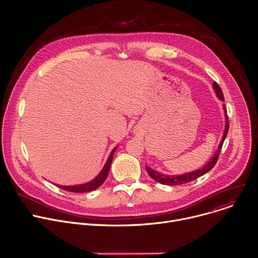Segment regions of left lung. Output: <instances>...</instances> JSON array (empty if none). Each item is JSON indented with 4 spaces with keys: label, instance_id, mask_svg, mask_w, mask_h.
Here are the masks:
<instances>
[{
    "label": "left lung",
    "instance_id": "obj_1",
    "mask_svg": "<svg viewBox=\"0 0 258 258\" xmlns=\"http://www.w3.org/2000/svg\"><path fill=\"white\" fill-rule=\"evenodd\" d=\"M213 90L215 91V94L217 96V98L220 100V101H225L224 99V95H223V92L222 90H220L219 86L214 82L213 83ZM224 111H225V116H226V126H225V131H224V135H223V139L222 141H220L218 147H217V150L216 152L214 153V155L212 156V158L208 161V163H206L202 168L200 169H197V170H194V171H191V172H187V173H183V174H179V175H166V174H163L159 171H156L154 169H152L151 167L149 166H146V169H147V172H148V174L156 181L162 183V185H168V186H175V185H181V183H185V182H189L191 180H194L198 177H200L201 175L205 174L206 172H208L210 169H212V167L215 165L216 161H217V158H218V155L220 153V150H222V147H223V144L225 142V139L228 135V132H229V118H228V114H227V109L224 105Z\"/></svg>",
    "mask_w": 258,
    "mask_h": 258
}]
</instances>
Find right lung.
<instances>
[{"mask_svg": "<svg viewBox=\"0 0 258 258\" xmlns=\"http://www.w3.org/2000/svg\"><path fill=\"white\" fill-rule=\"evenodd\" d=\"M116 148H117V146L115 147V148H113V150L111 151V153H110L104 167L102 168L100 173L94 179H92L88 182H85V183H83V185H75V186L56 185V186L63 189V190H66V191H69V192H75V193H87V192H91V191H94V190L98 189L102 185V183L105 181V179L108 175V172H109L110 166H111V162H112L113 155H114V152H115Z\"/></svg>", "mask_w": 258, "mask_h": 258, "instance_id": "right-lung-1", "label": "right lung"}]
</instances>
